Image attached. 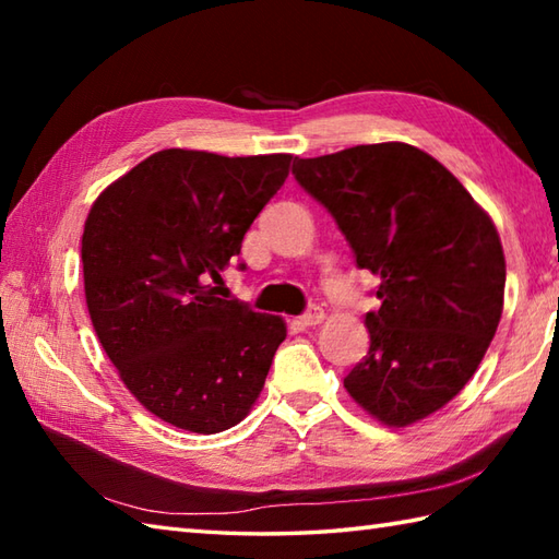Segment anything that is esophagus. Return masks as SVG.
Returning a JSON list of instances; mask_svg holds the SVG:
<instances>
[{"mask_svg":"<svg viewBox=\"0 0 559 559\" xmlns=\"http://www.w3.org/2000/svg\"><path fill=\"white\" fill-rule=\"evenodd\" d=\"M322 319H324L322 307L312 305V307H307V312L300 314V324L302 326H317V324H322Z\"/></svg>","mask_w":559,"mask_h":559,"instance_id":"obj_1","label":"esophagus"}]
</instances>
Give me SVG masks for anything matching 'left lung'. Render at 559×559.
I'll return each mask as SVG.
<instances>
[{
  "label": "left lung",
  "mask_w": 559,
  "mask_h": 559,
  "mask_svg": "<svg viewBox=\"0 0 559 559\" xmlns=\"http://www.w3.org/2000/svg\"><path fill=\"white\" fill-rule=\"evenodd\" d=\"M293 175L379 278L370 350L343 386L389 427L427 418L466 386L500 324L495 223L442 163L401 141L295 158Z\"/></svg>",
  "instance_id": "obj_1"
}]
</instances>
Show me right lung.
Returning a JSON list of instances; mask_svg holds the SVG:
<instances>
[{
	"mask_svg": "<svg viewBox=\"0 0 559 559\" xmlns=\"http://www.w3.org/2000/svg\"><path fill=\"white\" fill-rule=\"evenodd\" d=\"M290 160L165 148L105 189L83 225V290L100 346L141 406L180 430L240 423L286 338L281 317L223 300L218 286Z\"/></svg>",
	"mask_w": 559,
	"mask_h": 559,
	"instance_id": "1",
	"label": "right lung"
}]
</instances>
